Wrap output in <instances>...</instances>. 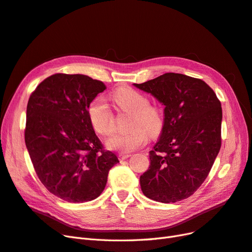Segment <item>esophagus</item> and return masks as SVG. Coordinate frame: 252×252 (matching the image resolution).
Returning a JSON list of instances; mask_svg holds the SVG:
<instances>
[{
    "mask_svg": "<svg viewBox=\"0 0 252 252\" xmlns=\"http://www.w3.org/2000/svg\"><path fill=\"white\" fill-rule=\"evenodd\" d=\"M130 156H131V154L130 153H120L119 158H120V160H124V159H127L128 158H130Z\"/></svg>",
    "mask_w": 252,
    "mask_h": 252,
    "instance_id": "1",
    "label": "esophagus"
}]
</instances>
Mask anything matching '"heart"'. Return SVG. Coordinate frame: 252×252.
<instances>
[{
	"label": "heart",
	"mask_w": 252,
	"mask_h": 252,
	"mask_svg": "<svg viewBox=\"0 0 252 252\" xmlns=\"http://www.w3.org/2000/svg\"><path fill=\"white\" fill-rule=\"evenodd\" d=\"M112 99L119 108L129 112L132 117L129 121L130 131L119 133L107 141L110 150L119 152H131L147 144L150 134L158 136L164 126L163 109L155 104H150L145 94L130 88L117 90ZM91 123L97 132L102 135H110L115 131V116L109 104L103 97L94 99L89 106Z\"/></svg>",
	"instance_id": "b5f03b06"
}]
</instances>
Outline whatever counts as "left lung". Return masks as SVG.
Wrapping results in <instances>:
<instances>
[{"instance_id": "1", "label": "left lung", "mask_w": 252, "mask_h": 252, "mask_svg": "<svg viewBox=\"0 0 252 252\" xmlns=\"http://www.w3.org/2000/svg\"><path fill=\"white\" fill-rule=\"evenodd\" d=\"M134 86L164 105V126L140 177L146 197L171 203L193 195L221 148V102L201 79L166 73Z\"/></svg>"}]
</instances>
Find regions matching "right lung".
Listing matches in <instances>:
<instances>
[{
  "mask_svg": "<svg viewBox=\"0 0 252 252\" xmlns=\"http://www.w3.org/2000/svg\"><path fill=\"white\" fill-rule=\"evenodd\" d=\"M105 89L89 76L58 73L40 82L29 98L26 147L41 184L64 201L99 197L119 162L103 148L89 117L91 102Z\"/></svg>",
  "mask_w": 252,
  "mask_h": 252,
  "instance_id": "right-lung-1",
  "label": "right lung"
}]
</instances>
